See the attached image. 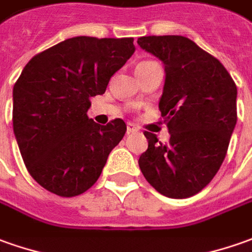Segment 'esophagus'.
Returning a JSON list of instances; mask_svg holds the SVG:
<instances>
[{"mask_svg": "<svg viewBox=\"0 0 252 252\" xmlns=\"http://www.w3.org/2000/svg\"><path fill=\"white\" fill-rule=\"evenodd\" d=\"M138 131V126H135V124H131V123H128L126 124V132L131 133V132H136Z\"/></svg>", "mask_w": 252, "mask_h": 252, "instance_id": "1", "label": "esophagus"}]
</instances>
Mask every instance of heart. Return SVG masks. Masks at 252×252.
<instances>
[{
    "instance_id": "heart-1",
    "label": "heart",
    "mask_w": 252,
    "mask_h": 252,
    "mask_svg": "<svg viewBox=\"0 0 252 252\" xmlns=\"http://www.w3.org/2000/svg\"><path fill=\"white\" fill-rule=\"evenodd\" d=\"M155 64H158L157 62H153V61H143L138 63V66L136 68H145V67H150V66H155Z\"/></svg>"
}]
</instances>
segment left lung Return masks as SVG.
Wrapping results in <instances>:
<instances>
[{
  "mask_svg": "<svg viewBox=\"0 0 252 252\" xmlns=\"http://www.w3.org/2000/svg\"><path fill=\"white\" fill-rule=\"evenodd\" d=\"M142 49L164 63L158 103L171 138L145 131L148 150L139 168L149 184L171 198L197 194L218 172L237 121V88L217 58L182 35L138 38Z\"/></svg>",
  "mask_w": 252,
  "mask_h": 252,
  "instance_id": "obj_1",
  "label": "left lung"
}]
</instances>
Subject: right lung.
I'll return each instance as SVG.
<instances>
[{"mask_svg": "<svg viewBox=\"0 0 252 252\" xmlns=\"http://www.w3.org/2000/svg\"><path fill=\"white\" fill-rule=\"evenodd\" d=\"M135 52L133 38L73 37L27 63L13 85V132L32 179L61 197L83 194L97 181L126 131L121 119H88L91 97Z\"/></svg>", "mask_w": 252, "mask_h": 252, "instance_id": "right-lung-1", "label": "right lung"}]
</instances>
